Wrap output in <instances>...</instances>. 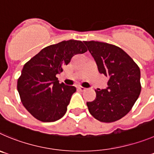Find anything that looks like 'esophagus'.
I'll list each match as a JSON object with an SVG mask.
<instances>
[{"instance_id":"obj_1","label":"esophagus","mask_w":154,"mask_h":154,"mask_svg":"<svg viewBox=\"0 0 154 154\" xmlns=\"http://www.w3.org/2000/svg\"><path fill=\"white\" fill-rule=\"evenodd\" d=\"M77 89H78L80 91H84V90H86V88H84V87H77Z\"/></svg>"}]
</instances>
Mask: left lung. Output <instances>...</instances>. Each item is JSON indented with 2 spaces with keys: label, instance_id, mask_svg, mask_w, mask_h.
<instances>
[{
  "label": "left lung",
  "instance_id": "obj_1",
  "mask_svg": "<svg viewBox=\"0 0 154 154\" xmlns=\"http://www.w3.org/2000/svg\"><path fill=\"white\" fill-rule=\"evenodd\" d=\"M99 72L109 77L106 89L96 90L97 97L87 102L90 114L102 122H113L128 114L141 90L140 71L131 57L114 45L85 41Z\"/></svg>",
  "mask_w": 154,
  "mask_h": 154
}]
</instances>
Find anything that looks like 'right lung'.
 Returning <instances> with one entry per match:
<instances>
[{
  "label": "right lung",
  "instance_id": "obj_1",
  "mask_svg": "<svg viewBox=\"0 0 154 154\" xmlns=\"http://www.w3.org/2000/svg\"><path fill=\"white\" fill-rule=\"evenodd\" d=\"M87 51L81 41H62L44 48L24 64L17 90L23 106L34 118L51 122L64 116L76 88L59 84L56 74L62 72L73 56Z\"/></svg>",
  "mask_w": 154,
  "mask_h": 154
}]
</instances>
